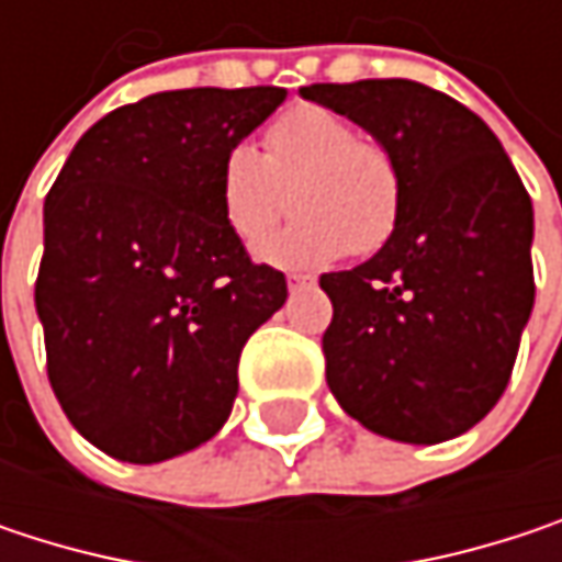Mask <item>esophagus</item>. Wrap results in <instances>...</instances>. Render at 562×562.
Here are the masks:
<instances>
[{
  "label": "esophagus",
  "instance_id": "esophagus-1",
  "mask_svg": "<svg viewBox=\"0 0 562 562\" xmlns=\"http://www.w3.org/2000/svg\"><path fill=\"white\" fill-rule=\"evenodd\" d=\"M285 285H289V292H295V289L312 285V277H305V273H289V277H285Z\"/></svg>",
  "mask_w": 562,
  "mask_h": 562
}]
</instances>
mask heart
Returning <instances> with one entry per match:
<instances>
[{
    "mask_svg": "<svg viewBox=\"0 0 562 562\" xmlns=\"http://www.w3.org/2000/svg\"><path fill=\"white\" fill-rule=\"evenodd\" d=\"M300 217L260 247L273 267H322L345 250L378 254L400 221V171L393 156L325 106H292L270 123L263 156L231 146L217 166V201L227 231L257 247L288 210Z\"/></svg>",
    "mask_w": 562,
    "mask_h": 562,
    "instance_id": "heart-1",
    "label": "heart"
}]
</instances>
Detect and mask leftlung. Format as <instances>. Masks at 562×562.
I'll use <instances>...</instances> for the list:
<instances>
[{"instance_id": "left-lung-1", "label": "left lung", "mask_w": 562, "mask_h": 562, "mask_svg": "<svg viewBox=\"0 0 562 562\" xmlns=\"http://www.w3.org/2000/svg\"><path fill=\"white\" fill-rule=\"evenodd\" d=\"M368 130L400 171L393 237L325 273V378L378 436L432 446L472 429L505 393L533 308V207L498 136L416 80L299 90Z\"/></svg>"}]
</instances>
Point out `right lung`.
Wrapping results in <instances>:
<instances>
[{"label": "right lung", "instance_id": "add662e5", "mask_svg": "<svg viewBox=\"0 0 562 562\" xmlns=\"http://www.w3.org/2000/svg\"><path fill=\"white\" fill-rule=\"evenodd\" d=\"M285 100L282 87H191L93 123L45 198L35 308L48 381L100 452L153 465L231 416L247 338L285 277L227 231L217 166Z\"/></svg>", "mask_w": 562, "mask_h": 562}]
</instances>
